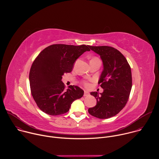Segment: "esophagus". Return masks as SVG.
Segmentation results:
<instances>
[{"mask_svg":"<svg viewBox=\"0 0 159 159\" xmlns=\"http://www.w3.org/2000/svg\"><path fill=\"white\" fill-rule=\"evenodd\" d=\"M89 95V93L87 90H84V96H88Z\"/></svg>","mask_w":159,"mask_h":159,"instance_id":"34e87169","label":"esophagus"}]
</instances>
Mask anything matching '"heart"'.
<instances>
[{"instance_id":"1","label":"heart","mask_w":159,"mask_h":159,"mask_svg":"<svg viewBox=\"0 0 159 159\" xmlns=\"http://www.w3.org/2000/svg\"><path fill=\"white\" fill-rule=\"evenodd\" d=\"M85 85H87V84H86V83H85Z\"/></svg>"}]
</instances>
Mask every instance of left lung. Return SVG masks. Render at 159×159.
Returning a JSON list of instances; mask_svg holds the SVG:
<instances>
[{"instance_id":"obj_1","label":"left lung","mask_w":159,"mask_h":159,"mask_svg":"<svg viewBox=\"0 0 159 159\" xmlns=\"http://www.w3.org/2000/svg\"><path fill=\"white\" fill-rule=\"evenodd\" d=\"M98 54L103 63V70L98 84L103 93L92 92L97 100L96 105L90 107V115L99 119H107L116 115L125 106L132 87L131 71L123 55L108 46H89Z\"/></svg>"}]
</instances>
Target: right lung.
I'll list each match as a JSON object with an SVG mask.
<instances>
[{
    "label": "right lung",
    "instance_id": "add662e5",
    "mask_svg": "<svg viewBox=\"0 0 159 159\" xmlns=\"http://www.w3.org/2000/svg\"><path fill=\"white\" fill-rule=\"evenodd\" d=\"M89 45L55 44L44 48L33 61L30 72L33 98L38 107L51 116L64 114L72 103L81 98L84 90L76 85L65 89L61 81L65 73H70L76 60L86 51Z\"/></svg>",
    "mask_w": 159,
    "mask_h": 159
}]
</instances>
